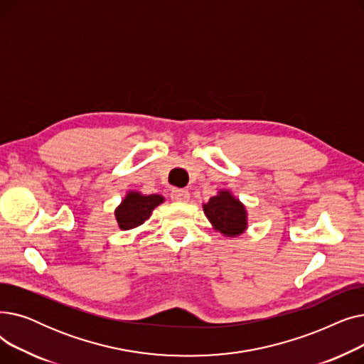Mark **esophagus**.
Masks as SVG:
<instances>
[{"label": "esophagus", "mask_w": 364, "mask_h": 364, "mask_svg": "<svg viewBox=\"0 0 364 364\" xmlns=\"http://www.w3.org/2000/svg\"><path fill=\"white\" fill-rule=\"evenodd\" d=\"M171 199L174 202H187L190 199V193L186 188H172Z\"/></svg>", "instance_id": "34e87169"}]
</instances>
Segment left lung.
Listing matches in <instances>:
<instances>
[{
  "instance_id": "left-lung-1",
  "label": "left lung",
  "mask_w": 364,
  "mask_h": 364,
  "mask_svg": "<svg viewBox=\"0 0 364 364\" xmlns=\"http://www.w3.org/2000/svg\"><path fill=\"white\" fill-rule=\"evenodd\" d=\"M202 208L214 230L224 237H239L247 230L246 206L228 188H220Z\"/></svg>"
}]
</instances>
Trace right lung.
I'll return each instance as SVG.
<instances>
[{
    "instance_id": "1",
    "label": "right lung",
    "mask_w": 364,
    "mask_h": 364,
    "mask_svg": "<svg viewBox=\"0 0 364 364\" xmlns=\"http://www.w3.org/2000/svg\"><path fill=\"white\" fill-rule=\"evenodd\" d=\"M165 202L162 195H143L137 190H128L121 203L114 208V218L121 230H132L147 221L153 209Z\"/></svg>"
}]
</instances>
